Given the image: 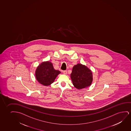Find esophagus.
<instances>
[{
	"label": "esophagus",
	"instance_id": "esophagus-1",
	"mask_svg": "<svg viewBox=\"0 0 131 131\" xmlns=\"http://www.w3.org/2000/svg\"><path fill=\"white\" fill-rule=\"evenodd\" d=\"M63 73L65 74V75H66L67 74V71L66 70L63 71Z\"/></svg>",
	"mask_w": 131,
	"mask_h": 131
}]
</instances>
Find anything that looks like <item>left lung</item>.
Masks as SVG:
<instances>
[{"label": "left lung", "mask_w": 131, "mask_h": 131, "mask_svg": "<svg viewBox=\"0 0 131 131\" xmlns=\"http://www.w3.org/2000/svg\"><path fill=\"white\" fill-rule=\"evenodd\" d=\"M70 77L74 86L78 90L90 86L93 80L91 70L81 63L74 66Z\"/></svg>", "instance_id": "obj_1"}]
</instances>
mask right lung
I'll return each instance as SVG.
<instances>
[{
	"mask_svg": "<svg viewBox=\"0 0 131 131\" xmlns=\"http://www.w3.org/2000/svg\"><path fill=\"white\" fill-rule=\"evenodd\" d=\"M61 73L59 70H55L52 63L43 62L36 68L35 77L38 82L44 86H49L54 82L58 75Z\"/></svg>",
	"mask_w": 131,
	"mask_h": 131,
	"instance_id": "1",
	"label": "right lung"
}]
</instances>
